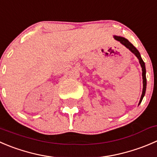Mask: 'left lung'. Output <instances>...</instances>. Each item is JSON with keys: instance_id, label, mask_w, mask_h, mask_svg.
<instances>
[{"instance_id": "1", "label": "left lung", "mask_w": 157, "mask_h": 157, "mask_svg": "<svg viewBox=\"0 0 157 157\" xmlns=\"http://www.w3.org/2000/svg\"><path fill=\"white\" fill-rule=\"evenodd\" d=\"M114 38H115L116 40H118V41L121 42V44H122L123 45H124V46L126 47L127 48H128L129 50H130V51H131L132 53H133V54H135V56H136V57H137L138 59H139V61H140V63L141 65V67H142V75H143V83H144V88H143V93H142V96H141V98H140V103H141V101H142L143 98H144V95H145V93H146V88H147V78H146V67H145V63L144 62V60H142V58H141V56L140 54V52L138 51V50L136 49V48H135L134 46H133V44H132L131 43H130V41H129L127 39H126V38L124 37H122V36H114Z\"/></svg>"}]
</instances>
